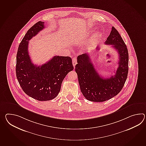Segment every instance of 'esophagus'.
I'll return each instance as SVG.
<instances>
[{
  "mask_svg": "<svg viewBox=\"0 0 146 146\" xmlns=\"http://www.w3.org/2000/svg\"><path fill=\"white\" fill-rule=\"evenodd\" d=\"M72 63H73V66L75 67V65L77 64V59L76 58H72Z\"/></svg>",
  "mask_w": 146,
  "mask_h": 146,
  "instance_id": "esophagus-1",
  "label": "esophagus"
}]
</instances>
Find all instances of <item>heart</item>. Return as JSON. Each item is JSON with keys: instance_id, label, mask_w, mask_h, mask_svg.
Returning <instances> with one entry per match:
<instances>
[{"instance_id": "1", "label": "heart", "mask_w": 146, "mask_h": 146, "mask_svg": "<svg viewBox=\"0 0 146 146\" xmlns=\"http://www.w3.org/2000/svg\"><path fill=\"white\" fill-rule=\"evenodd\" d=\"M100 37H101V33H96L93 36V42H97Z\"/></svg>"}]
</instances>
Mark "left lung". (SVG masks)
I'll return each mask as SVG.
<instances>
[{
	"label": "left lung",
	"instance_id": "left-lung-1",
	"mask_svg": "<svg viewBox=\"0 0 146 146\" xmlns=\"http://www.w3.org/2000/svg\"><path fill=\"white\" fill-rule=\"evenodd\" d=\"M105 44L113 45L119 54L118 67L115 75L103 78L97 73L88 54L78 56L75 70L78 74L81 92L86 99L95 102L107 101L122 90L128 72V52L120 34L113 27Z\"/></svg>",
	"mask_w": 146,
	"mask_h": 146
}]
</instances>
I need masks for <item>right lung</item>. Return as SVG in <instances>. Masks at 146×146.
I'll return each instance as SVG.
<instances>
[{
    "instance_id": "1",
    "label": "right lung",
    "mask_w": 146,
    "mask_h": 146,
    "mask_svg": "<svg viewBox=\"0 0 146 146\" xmlns=\"http://www.w3.org/2000/svg\"><path fill=\"white\" fill-rule=\"evenodd\" d=\"M44 23L39 21L30 28L20 42L16 58V76L27 95L39 101H50L58 95L62 81L74 67L69 56H54L40 66L31 62L29 41L44 28Z\"/></svg>"
}]
</instances>
